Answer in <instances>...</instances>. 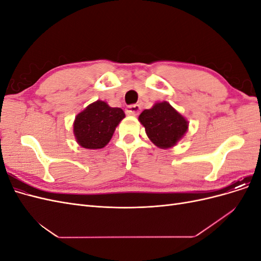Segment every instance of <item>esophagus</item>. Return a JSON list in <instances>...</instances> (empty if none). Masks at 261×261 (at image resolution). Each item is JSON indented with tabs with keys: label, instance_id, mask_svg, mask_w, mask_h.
<instances>
[{
	"label": "esophagus",
	"instance_id": "34e87169",
	"mask_svg": "<svg viewBox=\"0 0 261 261\" xmlns=\"http://www.w3.org/2000/svg\"><path fill=\"white\" fill-rule=\"evenodd\" d=\"M140 112V106L139 105H133L127 107L126 109V114L132 115V116H137Z\"/></svg>",
	"mask_w": 261,
	"mask_h": 261
}]
</instances>
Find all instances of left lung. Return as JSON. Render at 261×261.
<instances>
[{
	"instance_id": "1",
	"label": "left lung",
	"mask_w": 261,
	"mask_h": 261,
	"mask_svg": "<svg viewBox=\"0 0 261 261\" xmlns=\"http://www.w3.org/2000/svg\"><path fill=\"white\" fill-rule=\"evenodd\" d=\"M138 121L144 126L148 138L161 149L176 146L188 130V121L169 102H155L140 113Z\"/></svg>"
}]
</instances>
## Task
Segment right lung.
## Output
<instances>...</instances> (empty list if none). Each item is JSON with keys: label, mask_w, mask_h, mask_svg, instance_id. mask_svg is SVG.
Returning a JSON list of instances; mask_svg holds the SVG:
<instances>
[{"label": "right lung", "mask_w": 261, "mask_h": 261, "mask_svg": "<svg viewBox=\"0 0 261 261\" xmlns=\"http://www.w3.org/2000/svg\"><path fill=\"white\" fill-rule=\"evenodd\" d=\"M124 117L121 108H112L101 100L92 102L75 117L73 132L77 144L86 149L106 147Z\"/></svg>", "instance_id": "add662e5"}]
</instances>
